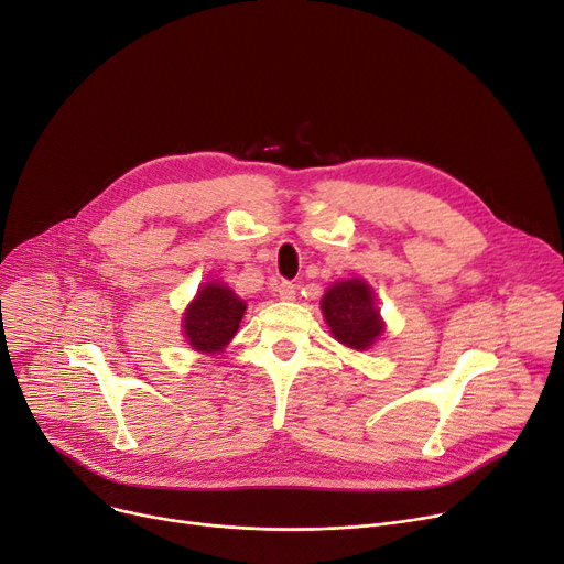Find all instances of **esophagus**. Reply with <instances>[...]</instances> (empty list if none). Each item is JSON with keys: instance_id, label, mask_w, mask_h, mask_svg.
Returning a JSON list of instances; mask_svg holds the SVG:
<instances>
[{"instance_id": "esophagus-1", "label": "esophagus", "mask_w": 564, "mask_h": 564, "mask_svg": "<svg viewBox=\"0 0 564 564\" xmlns=\"http://www.w3.org/2000/svg\"><path fill=\"white\" fill-rule=\"evenodd\" d=\"M276 294H279L281 302H292L294 297H297V288H294L292 283H288V281H281L276 285Z\"/></svg>"}]
</instances>
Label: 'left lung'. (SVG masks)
I'll use <instances>...</instances> for the list:
<instances>
[{"instance_id": "1", "label": "left lung", "mask_w": 564, "mask_h": 564, "mask_svg": "<svg viewBox=\"0 0 564 564\" xmlns=\"http://www.w3.org/2000/svg\"><path fill=\"white\" fill-rule=\"evenodd\" d=\"M322 315L338 343L357 351L370 349L383 334L375 292L364 279L334 283L322 297Z\"/></svg>"}]
</instances>
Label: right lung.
I'll list each match as a JSON object with an SVG mask.
<instances>
[{
	"mask_svg": "<svg viewBox=\"0 0 564 564\" xmlns=\"http://www.w3.org/2000/svg\"><path fill=\"white\" fill-rule=\"evenodd\" d=\"M245 311L247 304L228 285L205 283L185 308L183 336L196 351L219 354L237 334Z\"/></svg>",
	"mask_w": 564,
	"mask_h": 564,
	"instance_id": "1",
	"label": "right lung"
}]
</instances>
